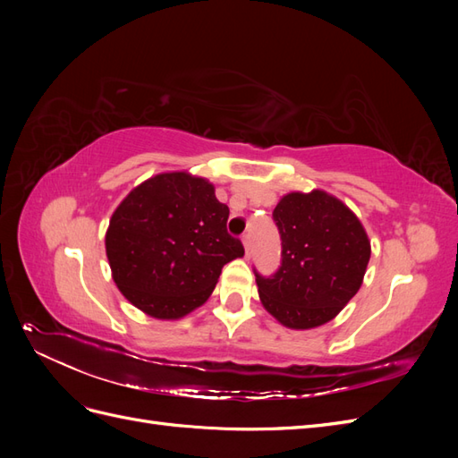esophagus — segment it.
Masks as SVG:
<instances>
[{
	"mask_svg": "<svg viewBox=\"0 0 458 458\" xmlns=\"http://www.w3.org/2000/svg\"><path fill=\"white\" fill-rule=\"evenodd\" d=\"M242 244H244V252L246 256H250V234H242Z\"/></svg>",
	"mask_w": 458,
	"mask_h": 458,
	"instance_id": "1",
	"label": "esophagus"
}]
</instances>
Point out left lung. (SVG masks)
<instances>
[{
	"label": "left lung",
	"mask_w": 458,
	"mask_h": 458,
	"mask_svg": "<svg viewBox=\"0 0 458 458\" xmlns=\"http://www.w3.org/2000/svg\"><path fill=\"white\" fill-rule=\"evenodd\" d=\"M283 263L273 276L256 273L261 306L286 328L332 321L363 284L370 241L359 217L327 191L288 192L275 206Z\"/></svg>",
	"instance_id": "left-lung-1"
}]
</instances>
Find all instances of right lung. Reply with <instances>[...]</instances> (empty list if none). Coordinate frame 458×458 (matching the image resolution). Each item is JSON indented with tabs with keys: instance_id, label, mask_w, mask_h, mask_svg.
<instances>
[{
	"instance_id": "right-lung-1",
	"label": "right lung",
	"mask_w": 458,
	"mask_h": 458,
	"mask_svg": "<svg viewBox=\"0 0 458 458\" xmlns=\"http://www.w3.org/2000/svg\"><path fill=\"white\" fill-rule=\"evenodd\" d=\"M229 208L189 172L148 177L114 210L105 234L113 279L137 310L175 321L210 298L225 263L242 258Z\"/></svg>"
}]
</instances>
